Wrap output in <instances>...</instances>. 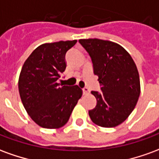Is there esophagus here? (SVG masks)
Returning a JSON list of instances; mask_svg holds the SVG:
<instances>
[{"label": "esophagus", "instance_id": "obj_1", "mask_svg": "<svg viewBox=\"0 0 159 159\" xmlns=\"http://www.w3.org/2000/svg\"><path fill=\"white\" fill-rule=\"evenodd\" d=\"M89 90L88 88H83V94H87V93H89Z\"/></svg>", "mask_w": 159, "mask_h": 159}]
</instances>
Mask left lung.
I'll list each match as a JSON object with an SVG mask.
<instances>
[{"label":"left lung","instance_id":"left-lung-1","mask_svg":"<svg viewBox=\"0 0 159 159\" xmlns=\"http://www.w3.org/2000/svg\"><path fill=\"white\" fill-rule=\"evenodd\" d=\"M91 57L101 93L92 91L96 107L89 111L93 123L104 128L119 125L136 106L140 93L139 72L129 52L117 43L100 39L79 40Z\"/></svg>","mask_w":159,"mask_h":159}]
</instances>
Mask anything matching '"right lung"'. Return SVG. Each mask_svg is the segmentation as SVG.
I'll use <instances>...</instances> for the list:
<instances>
[{
    "mask_svg": "<svg viewBox=\"0 0 159 159\" xmlns=\"http://www.w3.org/2000/svg\"><path fill=\"white\" fill-rule=\"evenodd\" d=\"M60 41L37 47L28 57L19 78V91L31 119L45 129H59L69 120L83 90L57 83L66 68V52L76 43Z\"/></svg>",
    "mask_w": 159,
    "mask_h": 159,
    "instance_id": "obj_1",
    "label": "right lung"
}]
</instances>
